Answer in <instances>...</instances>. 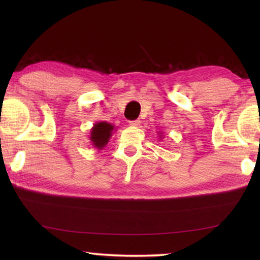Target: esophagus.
Returning a JSON list of instances; mask_svg holds the SVG:
<instances>
[{
	"mask_svg": "<svg viewBox=\"0 0 260 260\" xmlns=\"http://www.w3.org/2000/svg\"><path fill=\"white\" fill-rule=\"evenodd\" d=\"M140 120H132V121H129V125L131 126H133V127H138V126H140Z\"/></svg>",
	"mask_w": 260,
	"mask_h": 260,
	"instance_id": "obj_1",
	"label": "esophagus"
}]
</instances>
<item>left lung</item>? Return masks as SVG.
<instances>
[{
    "instance_id": "left-lung-1",
    "label": "left lung",
    "mask_w": 260,
    "mask_h": 260,
    "mask_svg": "<svg viewBox=\"0 0 260 260\" xmlns=\"http://www.w3.org/2000/svg\"><path fill=\"white\" fill-rule=\"evenodd\" d=\"M158 134H159V140H161V139H162V136H161V133H158Z\"/></svg>"
}]
</instances>
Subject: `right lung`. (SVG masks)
<instances>
[{
    "mask_svg": "<svg viewBox=\"0 0 260 260\" xmlns=\"http://www.w3.org/2000/svg\"><path fill=\"white\" fill-rule=\"evenodd\" d=\"M114 126L108 121L96 122L90 129L89 140L91 146L95 149H98V150H102V149L108 144L110 138L112 136Z\"/></svg>",
    "mask_w": 260,
    "mask_h": 260,
    "instance_id": "obj_1",
    "label": "right lung"
}]
</instances>
